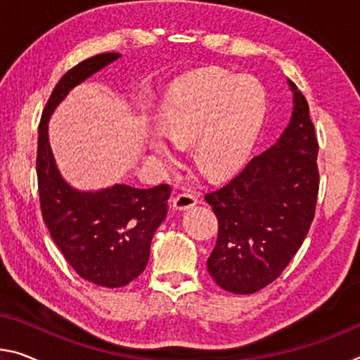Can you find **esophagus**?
<instances>
[{
	"label": "esophagus",
	"instance_id": "obj_1",
	"mask_svg": "<svg viewBox=\"0 0 360 360\" xmlns=\"http://www.w3.org/2000/svg\"><path fill=\"white\" fill-rule=\"evenodd\" d=\"M197 205V198L192 195V193H179L173 198V208L179 211H186Z\"/></svg>",
	"mask_w": 360,
	"mask_h": 360
}]
</instances>
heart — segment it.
Here are the masks:
<instances>
[{"label":"heart","instance_id":"heart-1","mask_svg":"<svg viewBox=\"0 0 360 360\" xmlns=\"http://www.w3.org/2000/svg\"><path fill=\"white\" fill-rule=\"evenodd\" d=\"M266 107V91L256 78L208 70L171 84L160 108V128L176 147L191 144L200 173L222 178L248 160ZM146 150L165 169L178 165V153L157 131L146 136Z\"/></svg>","mask_w":360,"mask_h":360}]
</instances>
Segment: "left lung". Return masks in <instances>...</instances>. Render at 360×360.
<instances>
[{
  "label": "left lung",
  "instance_id": "8db88e82",
  "mask_svg": "<svg viewBox=\"0 0 360 360\" xmlns=\"http://www.w3.org/2000/svg\"><path fill=\"white\" fill-rule=\"evenodd\" d=\"M288 86L293 108L281 138L224 187L205 195L219 222L207 266L226 292L256 293L276 281L314 219L319 144L303 93L292 79Z\"/></svg>",
  "mask_w": 360,
  "mask_h": 360
}]
</instances>
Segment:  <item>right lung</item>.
I'll return each instance as SVG.
<instances>
[{
	"label": "right lung",
	"instance_id": "add662e5",
	"mask_svg": "<svg viewBox=\"0 0 360 360\" xmlns=\"http://www.w3.org/2000/svg\"><path fill=\"white\" fill-rule=\"evenodd\" d=\"M120 57V53L89 57L59 79L44 107L37 153L39 202L51 237L79 277L107 288L124 287L146 269L153 233L167 218L171 191L167 184L152 189L128 184L77 189L57 168L48 124L73 88Z\"/></svg>",
	"mask_w": 360,
	"mask_h": 360
}]
</instances>
